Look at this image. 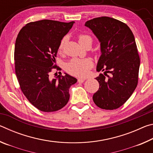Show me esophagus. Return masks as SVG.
<instances>
[{
  "label": "esophagus",
  "instance_id": "esophagus-1",
  "mask_svg": "<svg viewBox=\"0 0 153 153\" xmlns=\"http://www.w3.org/2000/svg\"><path fill=\"white\" fill-rule=\"evenodd\" d=\"M85 80H86V79L85 78H78V79H77V82H78L79 83H83L85 81Z\"/></svg>",
  "mask_w": 153,
  "mask_h": 153
}]
</instances>
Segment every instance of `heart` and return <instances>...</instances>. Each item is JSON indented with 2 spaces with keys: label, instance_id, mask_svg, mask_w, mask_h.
<instances>
[{
  "label": "heart",
  "instance_id": "1",
  "mask_svg": "<svg viewBox=\"0 0 153 153\" xmlns=\"http://www.w3.org/2000/svg\"><path fill=\"white\" fill-rule=\"evenodd\" d=\"M67 40V36H64L62 38L59 45V51L63 50L65 44ZM79 42L81 45H84L88 42H92V38L87 34H79L78 36ZM93 66L92 59L89 58L77 59L74 58L66 64V71L73 76L77 77H85L88 74L90 69Z\"/></svg>",
  "mask_w": 153,
  "mask_h": 153
}]
</instances>
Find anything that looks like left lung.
Returning <instances> with one entry per match:
<instances>
[{"instance_id":"obj_1","label":"left lung","mask_w":153,"mask_h":153,"mask_svg":"<svg viewBox=\"0 0 153 153\" xmlns=\"http://www.w3.org/2000/svg\"><path fill=\"white\" fill-rule=\"evenodd\" d=\"M85 26L99 41L101 55L97 71H104L96 77L99 89L93 101L102 109H116L128 100L138 84L140 57L135 38L128 25L114 18H94Z\"/></svg>"}]
</instances>
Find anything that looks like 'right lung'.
Instances as JSON below:
<instances>
[{
    "instance_id": "obj_1",
    "label": "right lung",
    "mask_w": 153,
    "mask_h": 153,
    "mask_svg": "<svg viewBox=\"0 0 153 153\" xmlns=\"http://www.w3.org/2000/svg\"><path fill=\"white\" fill-rule=\"evenodd\" d=\"M74 22L44 19L30 22L20 30L15 45V74L21 90L36 108L43 112L58 111L67 105L69 90L77 79L61 74L51 79L61 40Z\"/></svg>"
}]
</instances>
